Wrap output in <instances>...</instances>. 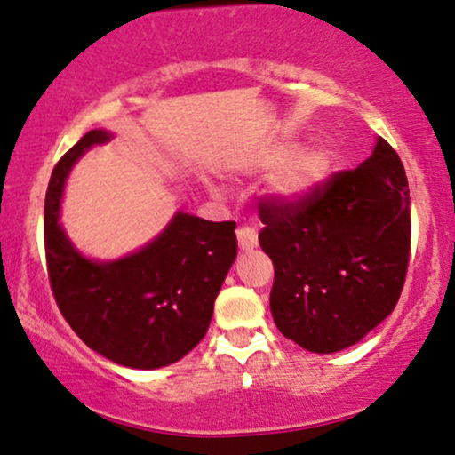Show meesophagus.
Returning <instances> with one entry per match:
<instances>
[{
  "mask_svg": "<svg viewBox=\"0 0 455 455\" xmlns=\"http://www.w3.org/2000/svg\"><path fill=\"white\" fill-rule=\"evenodd\" d=\"M237 241H239L241 250L251 251V250H254V247H258V233H256V228L239 227L237 228Z\"/></svg>",
  "mask_w": 455,
  "mask_h": 455,
  "instance_id": "34e87169",
  "label": "esophagus"
}]
</instances>
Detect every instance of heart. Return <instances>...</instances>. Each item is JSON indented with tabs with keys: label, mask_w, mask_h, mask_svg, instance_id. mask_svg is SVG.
Masks as SVG:
<instances>
[{
	"label": "heart",
	"mask_w": 455,
	"mask_h": 455,
	"mask_svg": "<svg viewBox=\"0 0 455 455\" xmlns=\"http://www.w3.org/2000/svg\"><path fill=\"white\" fill-rule=\"evenodd\" d=\"M251 165L256 170L281 167L273 180V193L283 201H300L323 187L333 170V155L323 145H310L298 151L296 142L281 140L264 148Z\"/></svg>",
	"instance_id": "b5f03b06"
}]
</instances>
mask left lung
<instances>
[{"label":"left lung","instance_id":"8db88e82","mask_svg":"<svg viewBox=\"0 0 455 455\" xmlns=\"http://www.w3.org/2000/svg\"><path fill=\"white\" fill-rule=\"evenodd\" d=\"M258 235L275 267L270 313L310 353L353 347L393 313L410 264V187L378 138L359 168L331 174L300 201L267 195Z\"/></svg>","mask_w":455,"mask_h":455}]
</instances>
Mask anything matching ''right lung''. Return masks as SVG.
<instances>
[{
	"mask_svg": "<svg viewBox=\"0 0 455 455\" xmlns=\"http://www.w3.org/2000/svg\"><path fill=\"white\" fill-rule=\"evenodd\" d=\"M107 140L108 132L90 130L52 172L44 210L52 294L92 350L113 363L157 370L182 359L208 331L214 300L237 256L235 222L178 212L136 254L113 262L84 258L59 224L60 197L75 161Z\"/></svg>",
	"mask_w": 455,
	"mask_h": 455,
	"instance_id": "right-lung-1",
	"label": "right lung"
}]
</instances>
